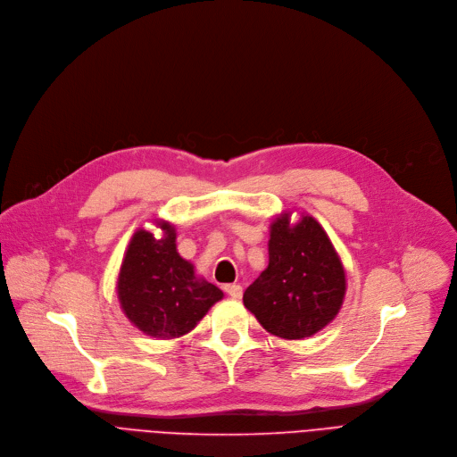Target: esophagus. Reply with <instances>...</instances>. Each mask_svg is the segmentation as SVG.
Here are the masks:
<instances>
[{
    "instance_id": "1",
    "label": "esophagus",
    "mask_w": 457,
    "mask_h": 457,
    "mask_svg": "<svg viewBox=\"0 0 457 457\" xmlns=\"http://www.w3.org/2000/svg\"><path fill=\"white\" fill-rule=\"evenodd\" d=\"M224 291L231 296V298H235V300H238L243 296V287L241 285H237V283H229V285H226L224 287Z\"/></svg>"
}]
</instances>
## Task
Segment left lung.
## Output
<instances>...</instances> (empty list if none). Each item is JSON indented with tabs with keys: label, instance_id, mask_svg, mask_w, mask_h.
I'll return each mask as SVG.
<instances>
[{
	"label": "left lung",
	"instance_id": "1",
	"mask_svg": "<svg viewBox=\"0 0 457 457\" xmlns=\"http://www.w3.org/2000/svg\"><path fill=\"white\" fill-rule=\"evenodd\" d=\"M278 214L270 224L269 267L243 302L276 337L300 341L324 329L345 302L346 272L328 233L311 214Z\"/></svg>",
	"mask_w": 457,
	"mask_h": 457
}]
</instances>
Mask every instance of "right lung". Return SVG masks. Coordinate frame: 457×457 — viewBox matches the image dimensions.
Here are the masks:
<instances>
[{"label": "right lung", "instance_id": "add662e5", "mask_svg": "<svg viewBox=\"0 0 457 457\" xmlns=\"http://www.w3.org/2000/svg\"><path fill=\"white\" fill-rule=\"evenodd\" d=\"M161 237L137 229L116 279L120 307L129 322L155 339H176L195 329L207 311L224 298L219 287L196 276L178 253L176 228L155 220Z\"/></svg>", "mask_w": 457, "mask_h": 457}]
</instances>
